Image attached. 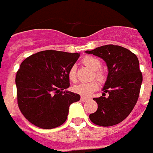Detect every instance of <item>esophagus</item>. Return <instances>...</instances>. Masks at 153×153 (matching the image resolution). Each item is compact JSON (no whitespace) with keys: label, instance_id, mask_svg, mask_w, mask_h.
I'll return each mask as SVG.
<instances>
[{"label":"esophagus","instance_id":"34e87169","mask_svg":"<svg viewBox=\"0 0 153 153\" xmlns=\"http://www.w3.org/2000/svg\"><path fill=\"white\" fill-rule=\"evenodd\" d=\"M88 98H87V97H84V96H82V97H81V100H82V101H83V102H85V101H86V100H88Z\"/></svg>","mask_w":153,"mask_h":153}]
</instances>
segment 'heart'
Listing matches in <instances>:
<instances>
[{"label": "heart", "mask_w": 153, "mask_h": 153, "mask_svg": "<svg viewBox=\"0 0 153 153\" xmlns=\"http://www.w3.org/2000/svg\"><path fill=\"white\" fill-rule=\"evenodd\" d=\"M82 62L86 67L91 68L92 71H94L92 77H95L100 82H104L105 75L104 73V71L100 70V68L101 67V62L100 61L98 58L92 57V56H85L83 58ZM68 77L72 82L76 81V66H71L70 68L68 71ZM98 87H99L98 82L96 81H91L89 82L79 83L73 87V91L82 96H91L93 92L96 91Z\"/></svg>", "instance_id": "heart-1"}]
</instances>
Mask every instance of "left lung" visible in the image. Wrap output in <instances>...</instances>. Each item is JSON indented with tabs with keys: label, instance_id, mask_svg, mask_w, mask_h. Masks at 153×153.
Returning <instances> with one entry per match:
<instances>
[{
	"label": "left lung",
	"instance_id": "8db88e82",
	"mask_svg": "<svg viewBox=\"0 0 153 153\" xmlns=\"http://www.w3.org/2000/svg\"><path fill=\"white\" fill-rule=\"evenodd\" d=\"M85 53L102 58L109 71L102 96L93 99L98 104V109L90 114V120L99 126L118 124L128 116L139 96L143 75L138 59L130 50L113 44ZM105 93L109 97H105Z\"/></svg>",
	"mask_w": 153,
	"mask_h": 153
}]
</instances>
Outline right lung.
<instances>
[{"mask_svg":"<svg viewBox=\"0 0 153 153\" xmlns=\"http://www.w3.org/2000/svg\"><path fill=\"white\" fill-rule=\"evenodd\" d=\"M80 53L55 50L39 52L25 58L16 76L17 102L23 115L33 125L50 129L68 118L69 106L80 95L68 91V71Z\"/></svg>","mask_w":153,"mask_h":153,"instance_id":"right-lung-1","label":"right lung"}]
</instances>
